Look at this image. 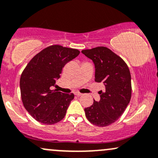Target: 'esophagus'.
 <instances>
[{
    "label": "esophagus",
    "mask_w": 158,
    "mask_h": 158,
    "mask_svg": "<svg viewBox=\"0 0 158 158\" xmlns=\"http://www.w3.org/2000/svg\"><path fill=\"white\" fill-rule=\"evenodd\" d=\"M74 94L76 95V96H78V97H79V96H82V94L81 93H79V92H75L74 93Z\"/></svg>",
    "instance_id": "1"
}]
</instances>
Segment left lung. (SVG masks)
I'll return each instance as SVG.
<instances>
[{
  "label": "left lung",
  "instance_id": "obj_1",
  "mask_svg": "<svg viewBox=\"0 0 158 158\" xmlns=\"http://www.w3.org/2000/svg\"><path fill=\"white\" fill-rule=\"evenodd\" d=\"M95 67V82H103L104 91H99L100 100L85 109L91 124L106 127L113 124L124 112L131 98V76L127 64L110 48L98 46L82 50Z\"/></svg>",
  "mask_w": 158,
  "mask_h": 158
}]
</instances>
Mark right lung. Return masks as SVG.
Wrapping results in <instances>:
<instances>
[{"mask_svg":"<svg viewBox=\"0 0 158 158\" xmlns=\"http://www.w3.org/2000/svg\"><path fill=\"white\" fill-rule=\"evenodd\" d=\"M78 49L53 45L43 49L27 64L20 78L22 103L35 120L53 124L64 118L74 94L51 88L64 65L79 55Z\"/></svg>","mask_w":158,"mask_h":158,"instance_id":"add662e5","label":"right lung"}]
</instances>
